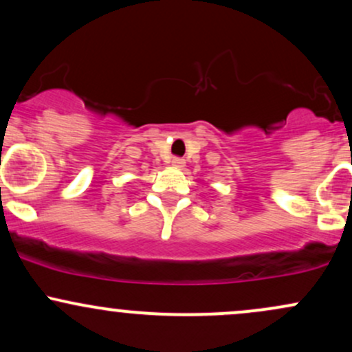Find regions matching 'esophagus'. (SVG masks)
Returning <instances> with one entry per match:
<instances>
[{
  "mask_svg": "<svg viewBox=\"0 0 352 352\" xmlns=\"http://www.w3.org/2000/svg\"><path fill=\"white\" fill-rule=\"evenodd\" d=\"M172 165L175 168H184L185 167V160L180 159V157H173L172 159Z\"/></svg>",
  "mask_w": 352,
  "mask_h": 352,
  "instance_id": "esophagus-1",
  "label": "esophagus"
}]
</instances>
